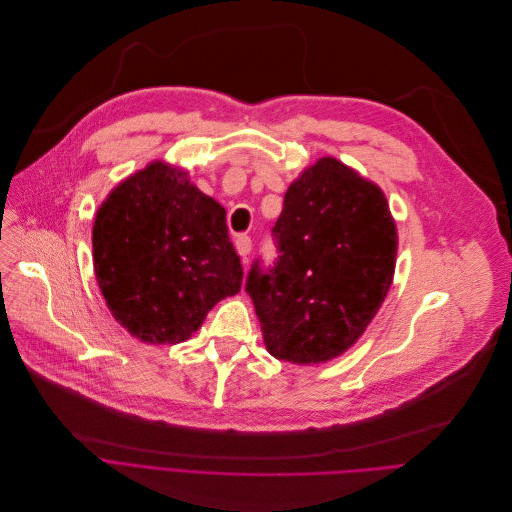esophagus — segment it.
Here are the masks:
<instances>
[{
    "label": "esophagus",
    "mask_w": 512,
    "mask_h": 512,
    "mask_svg": "<svg viewBox=\"0 0 512 512\" xmlns=\"http://www.w3.org/2000/svg\"><path fill=\"white\" fill-rule=\"evenodd\" d=\"M235 250L241 258H248V254L252 252V239L248 235H237L235 239Z\"/></svg>",
    "instance_id": "esophagus-1"
}]
</instances>
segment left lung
I'll return each instance as SVG.
<instances>
[{"mask_svg":"<svg viewBox=\"0 0 512 512\" xmlns=\"http://www.w3.org/2000/svg\"><path fill=\"white\" fill-rule=\"evenodd\" d=\"M279 258L258 262L246 289L271 356L321 364L342 356L375 319L394 281L398 231L385 193L333 156L285 191Z\"/></svg>","mask_w":512,"mask_h":512,"instance_id":"8db88e82","label":"left lung"}]
</instances>
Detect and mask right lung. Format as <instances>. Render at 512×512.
Segmentation results:
<instances>
[{
    "label": "right lung",
    "instance_id": "right-lung-1",
    "mask_svg": "<svg viewBox=\"0 0 512 512\" xmlns=\"http://www.w3.org/2000/svg\"><path fill=\"white\" fill-rule=\"evenodd\" d=\"M225 216L185 168L164 160L108 193L91 233L93 271L120 327L143 344L175 346L237 294L243 269Z\"/></svg>",
    "mask_w": 512,
    "mask_h": 512
}]
</instances>
